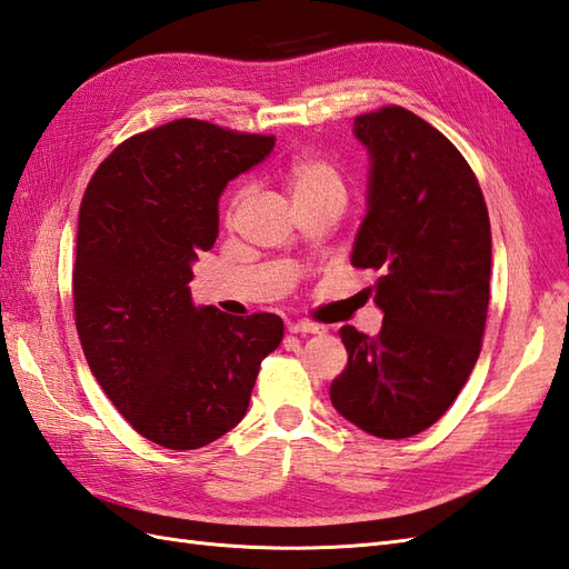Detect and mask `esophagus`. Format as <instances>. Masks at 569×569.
Here are the masks:
<instances>
[{"instance_id":"34e87169","label":"esophagus","mask_w":569,"mask_h":569,"mask_svg":"<svg viewBox=\"0 0 569 569\" xmlns=\"http://www.w3.org/2000/svg\"><path fill=\"white\" fill-rule=\"evenodd\" d=\"M288 332L293 335H322L325 327L315 322H288Z\"/></svg>"}]
</instances>
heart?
<instances>
[{"label":"heart","mask_w":569,"mask_h":569,"mask_svg":"<svg viewBox=\"0 0 569 569\" xmlns=\"http://www.w3.org/2000/svg\"><path fill=\"white\" fill-rule=\"evenodd\" d=\"M279 181L283 183V189L288 191L290 201L298 206L315 203L320 198L329 196H339L345 198L347 187H345V177H341L339 167L329 160L325 154H315V152H302L293 154L279 167ZM247 187H237L230 198H228V210L224 216L228 220L234 218L237 210H240L247 201Z\"/></svg>","instance_id":"obj_1"}]
</instances>
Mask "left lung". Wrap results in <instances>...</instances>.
Wrapping results in <instances>:
<instances>
[{"instance_id": "obj_1", "label": "left lung", "mask_w": 569, "mask_h": 569, "mask_svg": "<svg viewBox=\"0 0 569 569\" xmlns=\"http://www.w3.org/2000/svg\"><path fill=\"white\" fill-rule=\"evenodd\" d=\"M371 152L368 213L351 263L386 312L376 337L341 327L349 361L329 398L378 439H407L439 421L482 349L492 232L478 177L425 118L382 106L356 116Z\"/></svg>"}]
</instances>
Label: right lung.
<instances>
[{
    "mask_svg": "<svg viewBox=\"0 0 569 569\" xmlns=\"http://www.w3.org/2000/svg\"><path fill=\"white\" fill-rule=\"evenodd\" d=\"M273 142L179 118L118 144L79 206L72 300L87 363L128 425L171 451L240 425L283 339L279 315L196 308L189 290L222 189Z\"/></svg>",
    "mask_w": 569,
    "mask_h": 569,
    "instance_id": "1",
    "label": "right lung"
}]
</instances>
